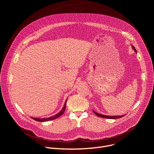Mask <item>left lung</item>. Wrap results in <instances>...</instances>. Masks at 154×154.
I'll return each instance as SVG.
<instances>
[{
	"label": "left lung",
	"instance_id": "obj_1",
	"mask_svg": "<svg viewBox=\"0 0 154 154\" xmlns=\"http://www.w3.org/2000/svg\"><path fill=\"white\" fill-rule=\"evenodd\" d=\"M131 48H132V49L135 51V52L137 53V50L135 48V47L134 46H131ZM93 112L98 116L100 117V118H106V119H118V118H122L123 117L124 115H122V116H106V115H102V114H99L94 111H93Z\"/></svg>",
	"mask_w": 154,
	"mask_h": 154
}]
</instances>
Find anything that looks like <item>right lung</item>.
<instances>
[{"mask_svg":"<svg viewBox=\"0 0 154 154\" xmlns=\"http://www.w3.org/2000/svg\"><path fill=\"white\" fill-rule=\"evenodd\" d=\"M66 102H67V99L66 100L64 105V106H63L61 110L59 113H58L57 114H56L54 116H52L49 117V118H33V117H31V118L32 119H33L34 120H35L36 121H39V122H46V121L54 120L55 119H57V118H59L60 116H61L64 113V112L65 111V109H66Z\"/></svg>","mask_w":154,"mask_h":154,"instance_id":"obj_1","label":"right lung"}]
</instances>
